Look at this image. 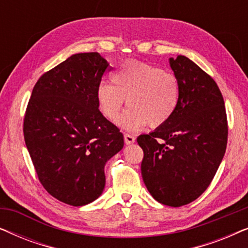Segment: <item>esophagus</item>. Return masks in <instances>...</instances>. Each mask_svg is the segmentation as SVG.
<instances>
[{
  "mask_svg": "<svg viewBox=\"0 0 248 248\" xmlns=\"http://www.w3.org/2000/svg\"><path fill=\"white\" fill-rule=\"evenodd\" d=\"M124 141L126 144H132L135 142V137L132 134L126 133V134H124Z\"/></svg>",
  "mask_w": 248,
  "mask_h": 248,
  "instance_id": "34e87169",
  "label": "esophagus"
}]
</instances>
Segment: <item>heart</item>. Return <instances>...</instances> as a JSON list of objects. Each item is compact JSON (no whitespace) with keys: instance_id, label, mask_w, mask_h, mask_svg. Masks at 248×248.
Listing matches in <instances>:
<instances>
[{"instance_id":"b5f03b06","label":"heart","mask_w":248,"mask_h":248,"mask_svg":"<svg viewBox=\"0 0 248 248\" xmlns=\"http://www.w3.org/2000/svg\"><path fill=\"white\" fill-rule=\"evenodd\" d=\"M111 81L98 87V106L107 120L114 122L126 103L130 108L118 121L125 130L135 131L147 124L162 126L177 109L181 96L178 79L159 66L127 61L115 71Z\"/></svg>"}]
</instances>
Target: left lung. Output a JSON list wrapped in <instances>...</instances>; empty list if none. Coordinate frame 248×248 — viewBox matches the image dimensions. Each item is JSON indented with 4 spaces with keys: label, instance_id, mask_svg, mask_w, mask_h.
Wrapping results in <instances>:
<instances>
[{
    "label": "left lung",
    "instance_id": "8db88e82",
    "mask_svg": "<svg viewBox=\"0 0 248 248\" xmlns=\"http://www.w3.org/2000/svg\"><path fill=\"white\" fill-rule=\"evenodd\" d=\"M181 87L179 103L167 123L137 139L143 150L142 178L159 203L178 206L199 198L225 155L228 122L225 101L211 76L187 59H170Z\"/></svg>",
    "mask_w": 248,
    "mask_h": 248
}]
</instances>
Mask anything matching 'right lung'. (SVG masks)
Here are the masks:
<instances>
[{
    "mask_svg": "<svg viewBox=\"0 0 248 248\" xmlns=\"http://www.w3.org/2000/svg\"><path fill=\"white\" fill-rule=\"evenodd\" d=\"M110 69L98 53L74 54L39 78L27 105L23 135L36 174L66 204L86 205L103 193L105 164L124 145L98 108L97 89Z\"/></svg>",
    "mask_w": 248,
    "mask_h": 248,
    "instance_id": "obj_1",
    "label": "right lung"
}]
</instances>
